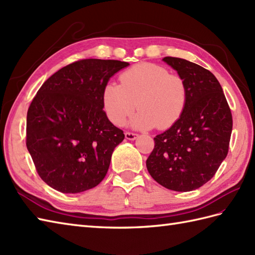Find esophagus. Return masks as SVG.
I'll list each match as a JSON object with an SVG mask.
<instances>
[{"label":"esophagus","instance_id":"esophagus-1","mask_svg":"<svg viewBox=\"0 0 255 255\" xmlns=\"http://www.w3.org/2000/svg\"><path fill=\"white\" fill-rule=\"evenodd\" d=\"M125 137H126V139H128V140H134L138 137V134L127 131V132H125Z\"/></svg>","mask_w":255,"mask_h":255}]
</instances>
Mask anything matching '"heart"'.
<instances>
[{"instance_id":"b5f03b06","label":"heart","mask_w":255,"mask_h":255,"mask_svg":"<svg viewBox=\"0 0 255 255\" xmlns=\"http://www.w3.org/2000/svg\"><path fill=\"white\" fill-rule=\"evenodd\" d=\"M121 85L108 83L103 90V105L108 119L122 126L139 110L132 119L137 129L158 127L167 129L182 116L187 90L184 80L155 63H139L125 71Z\"/></svg>"}]
</instances>
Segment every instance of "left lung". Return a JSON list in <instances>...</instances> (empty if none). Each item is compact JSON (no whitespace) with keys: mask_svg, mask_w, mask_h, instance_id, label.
Masks as SVG:
<instances>
[{"mask_svg":"<svg viewBox=\"0 0 255 255\" xmlns=\"http://www.w3.org/2000/svg\"><path fill=\"white\" fill-rule=\"evenodd\" d=\"M187 90L180 119L154 138L147 169L160 185L176 192L194 191L213 177L229 150L232 115L218 80L185 59L165 57Z\"/></svg>","mask_w":255,"mask_h":255,"instance_id":"left-lung-1","label":"left lung"}]
</instances>
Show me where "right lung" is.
Wrapping results in <instances>:
<instances>
[{
  "label": "right lung",
  "instance_id": "right-lung-1",
  "mask_svg": "<svg viewBox=\"0 0 255 255\" xmlns=\"http://www.w3.org/2000/svg\"><path fill=\"white\" fill-rule=\"evenodd\" d=\"M128 62L83 59L63 67L38 90L27 112L26 145L38 175L56 191L99 185L125 134L103 111V90Z\"/></svg>",
  "mask_w": 255,
  "mask_h": 255
}]
</instances>
